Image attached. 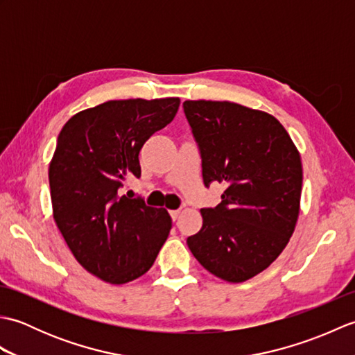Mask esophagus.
I'll list each match as a JSON object with an SVG mask.
<instances>
[{"mask_svg": "<svg viewBox=\"0 0 355 355\" xmlns=\"http://www.w3.org/2000/svg\"><path fill=\"white\" fill-rule=\"evenodd\" d=\"M171 218H172V220L173 221H175V220H178V216H180V214H182V212H180V210H171Z\"/></svg>", "mask_w": 355, "mask_h": 355, "instance_id": "obj_1", "label": "esophagus"}]
</instances>
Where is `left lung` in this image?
Instances as JSON below:
<instances>
[{
  "mask_svg": "<svg viewBox=\"0 0 355 355\" xmlns=\"http://www.w3.org/2000/svg\"><path fill=\"white\" fill-rule=\"evenodd\" d=\"M198 143L202 182L224 183L216 207L201 209L202 227L187 238L202 267L227 282L266 270L296 227L302 162L279 120L233 102L186 101Z\"/></svg>",
  "mask_w": 355,
  "mask_h": 355,
  "instance_id": "left-lung-1",
  "label": "left lung"
}]
</instances>
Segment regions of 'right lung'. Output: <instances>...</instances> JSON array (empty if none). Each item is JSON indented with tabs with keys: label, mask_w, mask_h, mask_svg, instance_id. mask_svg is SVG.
Here are the masks:
<instances>
[{
	"label": "right lung",
	"mask_w": 355,
	"mask_h": 355,
	"mask_svg": "<svg viewBox=\"0 0 355 355\" xmlns=\"http://www.w3.org/2000/svg\"><path fill=\"white\" fill-rule=\"evenodd\" d=\"M178 107V97L108 101L74 114L59 132L49 168L53 218L76 261L105 282L145 275L168 239V210L120 192L140 177L141 146Z\"/></svg>",
	"instance_id": "add662e5"
}]
</instances>
